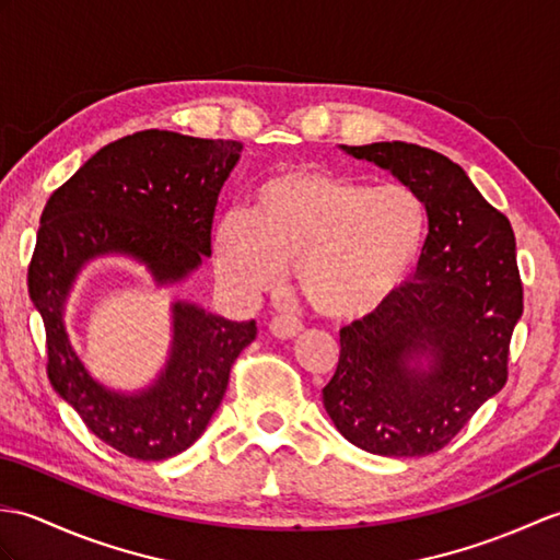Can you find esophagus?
I'll return each instance as SVG.
<instances>
[{
	"label": "esophagus",
	"instance_id": "1",
	"mask_svg": "<svg viewBox=\"0 0 560 560\" xmlns=\"http://www.w3.org/2000/svg\"><path fill=\"white\" fill-rule=\"evenodd\" d=\"M269 331L275 334L277 339H281V341H291V339H295L298 334L303 331V324H301V319L289 317V315H281V317L271 319Z\"/></svg>",
	"mask_w": 560,
	"mask_h": 560
}]
</instances>
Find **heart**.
Here are the masks:
<instances>
[{
	"mask_svg": "<svg viewBox=\"0 0 560 560\" xmlns=\"http://www.w3.org/2000/svg\"><path fill=\"white\" fill-rule=\"evenodd\" d=\"M427 214L402 186L370 188L319 166H285L253 192L250 210L212 226L219 281L238 301L275 291L293 265L303 301L329 319H358L406 281Z\"/></svg>",
	"mask_w": 560,
	"mask_h": 560,
	"instance_id": "b5f03b06",
	"label": "heart"
}]
</instances>
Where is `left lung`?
<instances>
[{"mask_svg":"<svg viewBox=\"0 0 560 560\" xmlns=\"http://www.w3.org/2000/svg\"><path fill=\"white\" fill-rule=\"evenodd\" d=\"M341 150L418 195L429 233L415 279L341 329L324 408L362 451L429 456L509 376L511 336L523 317L515 236L511 221L444 154L400 140Z\"/></svg>","mask_w":560,"mask_h":560,"instance_id":"1","label":"left lung"}]
</instances>
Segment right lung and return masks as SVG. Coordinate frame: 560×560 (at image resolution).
Instances as JSON below:
<instances>
[{"mask_svg": "<svg viewBox=\"0 0 560 560\" xmlns=\"http://www.w3.org/2000/svg\"><path fill=\"white\" fill-rule=\"evenodd\" d=\"M236 140L140 131L104 145L51 192L28 267V293L47 334V376L104 444L138 460L192 446L226 394L231 365L257 336L198 303H172V346L162 372L138 392L104 386L67 331L78 275L100 257L142 265L158 285L186 281L212 255L219 190L241 160Z\"/></svg>", "mask_w": 560, "mask_h": 560, "instance_id": "1", "label": "right lung"}]
</instances>
